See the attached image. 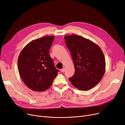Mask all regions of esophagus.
<instances>
[{
  "label": "esophagus",
  "instance_id": "1",
  "mask_svg": "<svg viewBox=\"0 0 125 125\" xmlns=\"http://www.w3.org/2000/svg\"><path fill=\"white\" fill-rule=\"evenodd\" d=\"M64 71H65V68H63L61 70V71L62 72H64Z\"/></svg>",
  "mask_w": 125,
  "mask_h": 125
}]
</instances>
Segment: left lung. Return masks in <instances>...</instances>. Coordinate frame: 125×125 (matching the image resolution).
Here are the masks:
<instances>
[{
	"instance_id": "left-lung-1",
	"label": "left lung",
	"mask_w": 125,
	"mask_h": 125,
	"mask_svg": "<svg viewBox=\"0 0 125 125\" xmlns=\"http://www.w3.org/2000/svg\"><path fill=\"white\" fill-rule=\"evenodd\" d=\"M64 40L75 70L70 81L79 90H90L99 83L105 73V61L102 50L93 42L80 35H66Z\"/></svg>"
}]
</instances>
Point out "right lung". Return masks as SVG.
<instances>
[{
    "label": "right lung",
    "instance_id": "obj_1",
    "mask_svg": "<svg viewBox=\"0 0 125 125\" xmlns=\"http://www.w3.org/2000/svg\"><path fill=\"white\" fill-rule=\"evenodd\" d=\"M54 37L46 36L32 40L21 51L18 68L21 78L31 90H47L52 85L58 70L49 55Z\"/></svg>",
    "mask_w": 125,
    "mask_h": 125
}]
</instances>
